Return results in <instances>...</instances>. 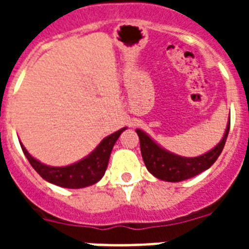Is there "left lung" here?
Returning a JSON list of instances; mask_svg holds the SVG:
<instances>
[{"mask_svg":"<svg viewBox=\"0 0 249 249\" xmlns=\"http://www.w3.org/2000/svg\"><path fill=\"white\" fill-rule=\"evenodd\" d=\"M136 132L140 137L141 153H142V158L148 172L162 181L181 182L199 175L210 168L217 160L223 151L224 143L228 137L230 120H228L223 137L219 141V143L197 157H183V156L176 155L169 152L168 149L163 148L142 129L137 128Z\"/></svg>","mask_w":249,"mask_h":249,"instance_id":"obj_1","label":"left lung"}]
</instances>
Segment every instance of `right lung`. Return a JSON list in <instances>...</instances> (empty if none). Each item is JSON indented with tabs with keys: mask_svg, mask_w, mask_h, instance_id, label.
Returning <instances> with one entry per match:
<instances>
[{
	"mask_svg": "<svg viewBox=\"0 0 249 249\" xmlns=\"http://www.w3.org/2000/svg\"><path fill=\"white\" fill-rule=\"evenodd\" d=\"M126 129L127 127H123L117 132L107 136L89 156H86L85 158L77 160L74 163L62 167H53L42 163L41 160L31 155L26 147L22 144L21 141H19V144L31 166L34 167L35 171L45 181L63 187V188H85V187L97 183L105 176L114 143L117 142L121 133Z\"/></svg>",
	"mask_w": 249,
	"mask_h": 249,
	"instance_id": "obj_1",
	"label": "right lung"
}]
</instances>
